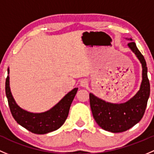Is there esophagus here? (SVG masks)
I'll return each instance as SVG.
<instances>
[{
	"mask_svg": "<svg viewBox=\"0 0 154 154\" xmlns=\"http://www.w3.org/2000/svg\"><path fill=\"white\" fill-rule=\"evenodd\" d=\"M88 85V82L87 79H82L80 82V85L82 87H86Z\"/></svg>",
	"mask_w": 154,
	"mask_h": 154,
	"instance_id": "esophagus-1",
	"label": "esophagus"
}]
</instances>
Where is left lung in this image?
I'll return each instance as SVG.
<instances>
[{
  "mask_svg": "<svg viewBox=\"0 0 154 154\" xmlns=\"http://www.w3.org/2000/svg\"><path fill=\"white\" fill-rule=\"evenodd\" d=\"M128 46L135 53L142 66V81L137 93L122 104L106 102L90 93V107L95 121L102 129L112 133L124 132L137 124L143 117L150 96V82L145 58L135 42H131Z\"/></svg>",
  "mask_w": 154,
  "mask_h": 154,
  "instance_id": "1",
  "label": "left lung"
}]
</instances>
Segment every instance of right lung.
<instances>
[{
  "label": "right lung",
  "instance_id": "right-lung-1",
  "mask_svg": "<svg viewBox=\"0 0 154 154\" xmlns=\"http://www.w3.org/2000/svg\"><path fill=\"white\" fill-rule=\"evenodd\" d=\"M8 74L9 69H7ZM6 95L12 116L19 125L36 134H45L56 131L62 126L69 113L72 101L78 91L74 88L50 110L40 113H33L23 110L16 104L9 88V76L6 79Z\"/></svg>",
  "mask_w": 154,
  "mask_h": 154
}]
</instances>
